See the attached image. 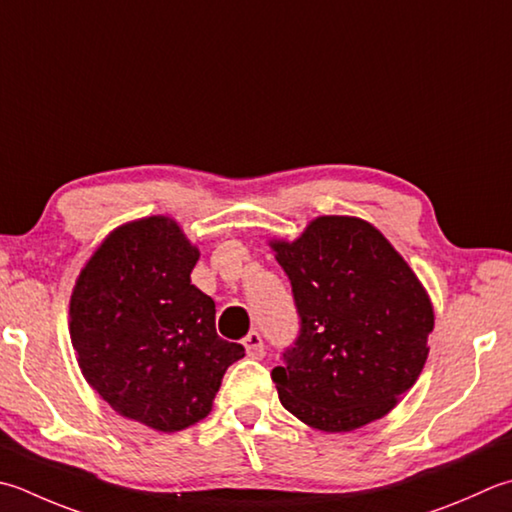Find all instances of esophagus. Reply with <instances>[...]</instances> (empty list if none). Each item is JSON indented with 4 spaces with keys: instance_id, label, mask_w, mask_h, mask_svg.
<instances>
[{
    "instance_id": "obj_1",
    "label": "esophagus",
    "mask_w": 512,
    "mask_h": 512,
    "mask_svg": "<svg viewBox=\"0 0 512 512\" xmlns=\"http://www.w3.org/2000/svg\"><path fill=\"white\" fill-rule=\"evenodd\" d=\"M244 348H246V355L250 359H262L264 357V342H262V335L257 333V330H250V333L244 337Z\"/></svg>"
}]
</instances>
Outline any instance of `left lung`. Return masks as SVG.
I'll return each instance as SVG.
<instances>
[{
	"label": "left lung",
	"mask_w": 512,
	"mask_h": 512,
	"mask_svg": "<svg viewBox=\"0 0 512 512\" xmlns=\"http://www.w3.org/2000/svg\"><path fill=\"white\" fill-rule=\"evenodd\" d=\"M273 248L299 317L295 342L270 373L279 402L326 433L384 417L428 357L435 315L419 279L355 217H319L297 242Z\"/></svg>",
	"instance_id": "obj_1"
}]
</instances>
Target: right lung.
Masks as SVG:
<instances>
[{
	"label": "right lung",
	"instance_id": "add662e5",
	"mask_svg": "<svg viewBox=\"0 0 512 512\" xmlns=\"http://www.w3.org/2000/svg\"><path fill=\"white\" fill-rule=\"evenodd\" d=\"M199 250L168 217L110 233L70 297L86 382L119 415L162 433L204 419L244 346L215 330V302L190 284Z\"/></svg>",
	"mask_w": 512,
	"mask_h": 512
}]
</instances>
